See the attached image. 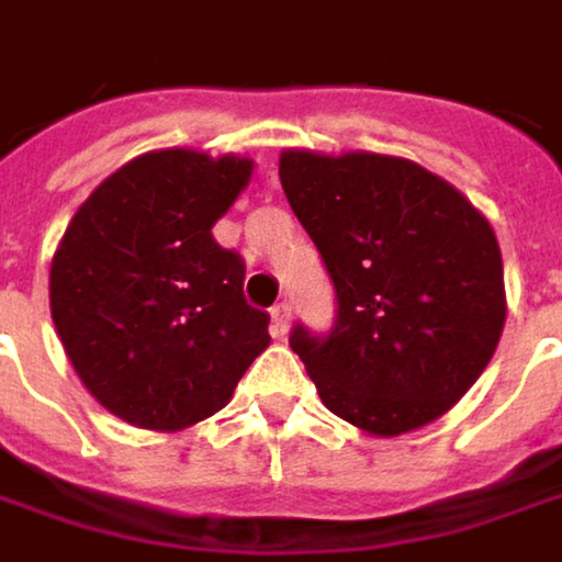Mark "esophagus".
Returning a JSON list of instances; mask_svg holds the SVG:
<instances>
[{
	"mask_svg": "<svg viewBox=\"0 0 562 562\" xmlns=\"http://www.w3.org/2000/svg\"><path fill=\"white\" fill-rule=\"evenodd\" d=\"M270 317H273V334H277V337H285L289 321H292V305H289V302L273 305V308H270Z\"/></svg>",
	"mask_w": 562,
	"mask_h": 562,
	"instance_id": "1",
	"label": "esophagus"
}]
</instances>
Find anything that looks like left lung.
Segmentation results:
<instances>
[{"instance_id":"obj_1","label":"left lung","mask_w":562,"mask_h":562,"mask_svg":"<svg viewBox=\"0 0 562 562\" xmlns=\"http://www.w3.org/2000/svg\"><path fill=\"white\" fill-rule=\"evenodd\" d=\"M280 181L337 292L327 334H289L324 407L372 436L439 419L506 324L490 222L451 183L391 155L289 149Z\"/></svg>"}]
</instances>
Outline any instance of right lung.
<instances>
[{
  "label": "right lung",
  "instance_id": "right-lung-1",
  "mask_svg": "<svg viewBox=\"0 0 562 562\" xmlns=\"http://www.w3.org/2000/svg\"><path fill=\"white\" fill-rule=\"evenodd\" d=\"M248 158L165 149L133 158L72 215L50 267L63 349L101 407L175 432L222 411L270 347L245 260L213 238Z\"/></svg>",
  "mask_w": 562,
  "mask_h": 562
}]
</instances>
